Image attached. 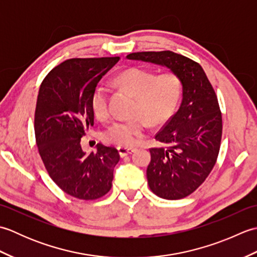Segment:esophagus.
Returning <instances> with one entry per match:
<instances>
[{
	"label": "esophagus",
	"mask_w": 257,
	"mask_h": 257,
	"mask_svg": "<svg viewBox=\"0 0 257 257\" xmlns=\"http://www.w3.org/2000/svg\"><path fill=\"white\" fill-rule=\"evenodd\" d=\"M117 150L119 152L120 157H125V156L132 155L133 152H135L136 148H125V147H118Z\"/></svg>",
	"instance_id": "obj_1"
}]
</instances>
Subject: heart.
<instances>
[{"instance_id":"obj_1","label":"heart","mask_w":257,"mask_h":257,"mask_svg":"<svg viewBox=\"0 0 257 257\" xmlns=\"http://www.w3.org/2000/svg\"><path fill=\"white\" fill-rule=\"evenodd\" d=\"M116 84L137 96L134 113L139 116L132 120H117L103 133L106 141L121 147L137 144L141 136L148 132V120L154 124L166 122L172 116L181 95V81L170 72L156 75L150 69L133 67L120 73ZM90 102L97 118L109 117L110 106L107 86L98 85L92 91Z\"/></svg>"}]
</instances>
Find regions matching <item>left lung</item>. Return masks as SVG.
Returning a JSON list of instances; mask_svg holds the SVG:
<instances>
[{
    "mask_svg": "<svg viewBox=\"0 0 257 257\" xmlns=\"http://www.w3.org/2000/svg\"><path fill=\"white\" fill-rule=\"evenodd\" d=\"M127 58L166 66L181 81L179 110L156 135L167 147L150 149L147 179L160 198L183 199L205 181L219 156L222 114L215 91L201 65L180 54L138 52Z\"/></svg>",
    "mask_w": 257,
    "mask_h": 257,
    "instance_id": "obj_1",
    "label": "left lung"
}]
</instances>
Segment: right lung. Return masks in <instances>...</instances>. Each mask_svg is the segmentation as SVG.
I'll list each match as a JSON object with an SVG mask.
<instances>
[{
    "label": "right lung",
    "mask_w": 257,
    "mask_h": 257,
    "mask_svg": "<svg viewBox=\"0 0 257 257\" xmlns=\"http://www.w3.org/2000/svg\"><path fill=\"white\" fill-rule=\"evenodd\" d=\"M120 57L70 58L46 75L38 91L34 130L38 152L52 180L65 193L96 200L111 189L116 148L97 145L87 155L80 139L94 125L91 95Z\"/></svg>",
    "instance_id": "obj_1"
}]
</instances>
